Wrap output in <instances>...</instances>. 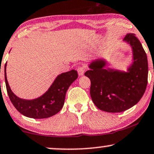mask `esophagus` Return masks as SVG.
Segmentation results:
<instances>
[{
  "instance_id": "obj_1",
  "label": "esophagus",
  "mask_w": 154,
  "mask_h": 154,
  "mask_svg": "<svg viewBox=\"0 0 154 154\" xmlns=\"http://www.w3.org/2000/svg\"><path fill=\"white\" fill-rule=\"evenodd\" d=\"M77 72H78L79 76H82L85 73V67H79L77 68Z\"/></svg>"
}]
</instances>
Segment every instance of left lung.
Wrapping results in <instances>:
<instances>
[{
	"mask_svg": "<svg viewBox=\"0 0 154 154\" xmlns=\"http://www.w3.org/2000/svg\"><path fill=\"white\" fill-rule=\"evenodd\" d=\"M132 48L133 63L128 72L104 69L106 61H92L85 75L91 80L90 95L98 109L120 112L132 108L144 95L148 82V60L142 45L134 34L124 38Z\"/></svg>",
	"mask_w": 154,
	"mask_h": 154,
	"instance_id": "1",
	"label": "left lung"
}]
</instances>
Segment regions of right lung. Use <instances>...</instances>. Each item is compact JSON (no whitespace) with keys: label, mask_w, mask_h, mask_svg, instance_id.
I'll return each mask as SVG.
<instances>
[{"label":"right lung","mask_w":154,"mask_h":154,"mask_svg":"<svg viewBox=\"0 0 154 154\" xmlns=\"http://www.w3.org/2000/svg\"><path fill=\"white\" fill-rule=\"evenodd\" d=\"M77 77V72L75 69L60 74L42 96L33 100H25L17 97L12 91L6 76V63L5 65L6 89L10 101L20 113L31 118H47L58 113L64 105L67 89Z\"/></svg>","instance_id":"add662e5"}]
</instances>
